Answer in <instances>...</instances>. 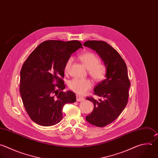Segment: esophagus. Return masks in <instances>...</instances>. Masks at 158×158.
<instances>
[{
	"label": "esophagus",
	"instance_id": "1",
	"mask_svg": "<svg viewBox=\"0 0 158 158\" xmlns=\"http://www.w3.org/2000/svg\"><path fill=\"white\" fill-rule=\"evenodd\" d=\"M83 100H84V98L79 95H76V100L79 102V101H82Z\"/></svg>",
	"mask_w": 158,
	"mask_h": 158
}]
</instances>
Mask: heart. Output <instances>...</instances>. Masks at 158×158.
I'll return each mask as SVG.
<instances>
[{"label":"heart","instance_id":"heart-1","mask_svg":"<svg viewBox=\"0 0 158 158\" xmlns=\"http://www.w3.org/2000/svg\"><path fill=\"white\" fill-rule=\"evenodd\" d=\"M79 59L84 66L89 70L90 76L96 81H100L105 79L107 69L105 65L98 62V57L93 52H86L82 53ZM73 59L70 58L66 63L64 71L68 73L69 70ZM92 83L89 79H81L75 78L69 82V87L73 92L78 94H84L91 89Z\"/></svg>","mask_w":158,"mask_h":158}]
</instances>
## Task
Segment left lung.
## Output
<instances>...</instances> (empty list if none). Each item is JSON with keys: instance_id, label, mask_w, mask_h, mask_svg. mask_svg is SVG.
<instances>
[{"instance_id": "1", "label": "left lung", "mask_w": 158, "mask_h": 158, "mask_svg": "<svg viewBox=\"0 0 158 158\" xmlns=\"http://www.w3.org/2000/svg\"><path fill=\"white\" fill-rule=\"evenodd\" d=\"M84 46L97 52L107 69L106 79L94 89V94L102 99L86 98L93 102L94 106L90 114L86 116V120L95 126L103 127L113 122L127 104L130 86L127 67L118 52L107 42L89 40Z\"/></svg>"}]
</instances>
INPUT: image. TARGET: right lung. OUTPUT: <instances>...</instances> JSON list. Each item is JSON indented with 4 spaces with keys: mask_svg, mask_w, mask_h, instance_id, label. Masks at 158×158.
<instances>
[{
    "mask_svg": "<svg viewBox=\"0 0 158 158\" xmlns=\"http://www.w3.org/2000/svg\"><path fill=\"white\" fill-rule=\"evenodd\" d=\"M81 43L48 40L40 44L23 64L20 92L25 109L36 123L52 126L63 118L64 105L76 102L74 92L65 89L64 66ZM53 83H56V85Z\"/></svg>",
    "mask_w": 158,
    "mask_h": 158,
    "instance_id": "1",
    "label": "right lung"
}]
</instances>
